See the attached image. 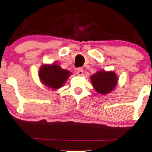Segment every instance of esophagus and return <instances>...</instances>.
<instances>
[{
	"label": "esophagus",
	"instance_id": "1",
	"mask_svg": "<svg viewBox=\"0 0 152 152\" xmlns=\"http://www.w3.org/2000/svg\"><path fill=\"white\" fill-rule=\"evenodd\" d=\"M76 73H77V74L79 75V76H83V74H84L83 69L78 68L77 70H76Z\"/></svg>",
	"mask_w": 152,
	"mask_h": 152
}]
</instances>
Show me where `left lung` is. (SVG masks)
I'll return each instance as SVG.
<instances>
[{"label": "left lung", "instance_id": "obj_1", "mask_svg": "<svg viewBox=\"0 0 152 152\" xmlns=\"http://www.w3.org/2000/svg\"><path fill=\"white\" fill-rule=\"evenodd\" d=\"M95 90L100 94H107L115 89L118 82L116 74L113 71H99L90 77Z\"/></svg>", "mask_w": 152, "mask_h": 152}]
</instances>
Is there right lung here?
<instances>
[{
  "label": "right lung",
  "instance_id": "add662e5",
  "mask_svg": "<svg viewBox=\"0 0 152 152\" xmlns=\"http://www.w3.org/2000/svg\"><path fill=\"white\" fill-rule=\"evenodd\" d=\"M70 76L68 70L62 69L56 64L51 65H42L39 72V76L44 85L56 90L62 87Z\"/></svg>",
  "mask_w": 152,
  "mask_h": 152
}]
</instances>
